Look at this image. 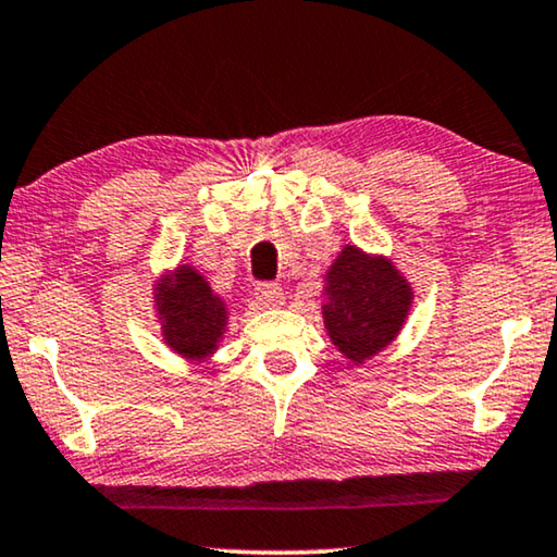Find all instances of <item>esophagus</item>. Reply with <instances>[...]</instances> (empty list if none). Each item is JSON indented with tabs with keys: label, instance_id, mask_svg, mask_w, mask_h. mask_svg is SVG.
Masks as SVG:
<instances>
[{
	"label": "esophagus",
	"instance_id": "34e87169",
	"mask_svg": "<svg viewBox=\"0 0 557 557\" xmlns=\"http://www.w3.org/2000/svg\"><path fill=\"white\" fill-rule=\"evenodd\" d=\"M255 297L262 308H277L282 305V287L277 282H262V285H257Z\"/></svg>",
	"mask_w": 557,
	"mask_h": 557
}]
</instances>
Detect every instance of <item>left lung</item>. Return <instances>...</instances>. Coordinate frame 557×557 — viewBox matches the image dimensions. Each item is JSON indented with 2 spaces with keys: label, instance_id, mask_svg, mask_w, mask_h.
Returning <instances> with one entry per match:
<instances>
[{
  "label": "left lung",
  "instance_id": "1",
  "mask_svg": "<svg viewBox=\"0 0 557 557\" xmlns=\"http://www.w3.org/2000/svg\"><path fill=\"white\" fill-rule=\"evenodd\" d=\"M323 297V323L333 346L358 366L401 333L413 293L386 257L346 245L325 272Z\"/></svg>",
  "mask_w": 557,
  "mask_h": 557
}]
</instances>
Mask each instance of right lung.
I'll use <instances>...</instances> for the list:
<instances>
[{
	"label": "right lung",
	"mask_w": 557,
	"mask_h": 557,
	"mask_svg": "<svg viewBox=\"0 0 557 557\" xmlns=\"http://www.w3.org/2000/svg\"><path fill=\"white\" fill-rule=\"evenodd\" d=\"M163 343L189 360H207L226 331V305L191 264H178L153 287Z\"/></svg>",
	"instance_id": "obj_1"
}]
</instances>
